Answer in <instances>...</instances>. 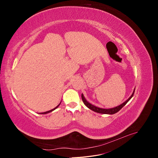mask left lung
I'll use <instances>...</instances> for the list:
<instances>
[{
	"instance_id": "1",
	"label": "left lung",
	"mask_w": 158,
	"mask_h": 158,
	"mask_svg": "<svg viewBox=\"0 0 158 158\" xmlns=\"http://www.w3.org/2000/svg\"><path fill=\"white\" fill-rule=\"evenodd\" d=\"M135 90H134V92L132 93V94L131 95V96L129 98L126 102H124L123 103H122L121 105H120V106H118L116 107H114V108H111V109H102V108H99V107H95L94 106H93V105L90 104L89 102H88L86 101V99H85L84 97L83 94H82V101L84 103V105L85 106H86L87 107H88L89 109H90L91 110H92V111L96 112V113H102V114H114L117 113L118 111H120V110L125 106V105L127 103V102L130 100L132 97L133 96L134 94H135Z\"/></svg>"
}]
</instances>
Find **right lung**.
I'll use <instances>...</instances> for the list:
<instances>
[{"label": "right lung", "mask_w": 158, "mask_h": 158, "mask_svg": "<svg viewBox=\"0 0 158 158\" xmlns=\"http://www.w3.org/2000/svg\"><path fill=\"white\" fill-rule=\"evenodd\" d=\"M59 104V105H60ZM59 105H58V106H57L55 108H54V109H51V110H50V111H46V112H44V113H41V114H46V113H50V112H51V111H53V110H55V109H56L57 107H58L59 106Z\"/></svg>", "instance_id": "right-lung-1"}]
</instances>
